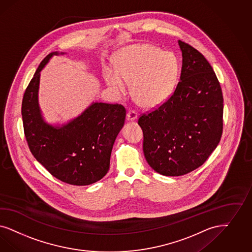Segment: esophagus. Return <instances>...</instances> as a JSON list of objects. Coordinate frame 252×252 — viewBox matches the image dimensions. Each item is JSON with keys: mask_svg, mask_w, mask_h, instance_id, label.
<instances>
[{"mask_svg": "<svg viewBox=\"0 0 252 252\" xmlns=\"http://www.w3.org/2000/svg\"><path fill=\"white\" fill-rule=\"evenodd\" d=\"M126 118L128 121H135L138 118V114L134 111H129L128 113H126Z\"/></svg>", "mask_w": 252, "mask_h": 252, "instance_id": "esophagus-1", "label": "esophagus"}]
</instances>
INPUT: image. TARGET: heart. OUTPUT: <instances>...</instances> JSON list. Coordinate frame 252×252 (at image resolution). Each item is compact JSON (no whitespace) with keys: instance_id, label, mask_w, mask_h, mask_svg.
Instances as JSON below:
<instances>
[{"instance_id":"1","label":"heart","mask_w":252,"mask_h":252,"mask_svg":"<svg viewBox=\"0 0 252 252\" xmlns=\"http://www.w3.org/2000/svg\"><path fill=\"white\" fill-rule=\"evenodd\" d=\"M117 69H104L105 82L118 96L128 92L144 108L163 104L171 95L179 74V62L173 53L161 51L147 44L130 45L119 53Z\"/></svg>"}]
</instances>
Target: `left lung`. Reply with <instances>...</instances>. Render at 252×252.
<instances>
[{"label": "left lung", "mask_w": 252, "mask_h": 252, "mask_svg": "<svg viewBox=\"0 0 252 252\" xmlns=\"http://www.w3.org/2000/svg\"><path fill=\"white\" fill-rule=\"evenodd\" d=\"M183 55L180 82L158 109L139 117L143 153L164 176H183L203 165L222 134L223 96L206 58L178 41Z\"/></svg>", "instance_id": "1"}]
</instances>
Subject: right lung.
Returning a JSON list of instances; mask_svg holds the SVG:
<instances>
[{
  "label": "right lung",
  "mask_w": 252,
  "mask_h": 252,
  "mask_svg": "<svg viewBox=\"0 0 252 252\" xmlns=\"http://www.w3.org/2000/svg\"><path fill=\"white\" fill-rule=\"evenodd\" d=\"M44 58L27 87L22 120L29 148L36 160L63 183L84 186L101 180L110 168L113 143L124 126L126 109L120 104L93 102L63 125L44 121L38 92L41 70L53 56Z\"/></svg>",
  "instance_id": "1"
}]
</instances>
